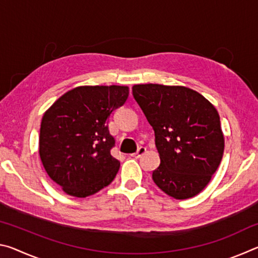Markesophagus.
<instances>
[{"label":"esophagus","mask_w":258,"mask_h":258,"mask_svg":"<svg viewBox=\"0 0 258 258\" xmlns=\"http://www.w3.org/2000/svg\"><path fill=\"white\" fill-rule=\"evenodd\" d=\"M146 148L145 147H140L139 149H138V151L135 152V154H133V155H131L132 157H134V158H140V157H141L143 154H145L146 152Z\"/></svg>","instance_id":"esophagus-1"}]
</instances>
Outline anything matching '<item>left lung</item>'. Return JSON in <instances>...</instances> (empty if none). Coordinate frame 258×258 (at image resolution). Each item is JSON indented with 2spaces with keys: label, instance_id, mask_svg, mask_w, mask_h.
I'll use <instances>...</instances> for the list:
<instances>
[{
  "label": "left lung",
  "instance_id": "1",
  "mask_svg": "<svg viewBox=\"0 0 258 258\" xmlns=\"http://www.w3.org/2000/svg\"><path fill=\"white\" fill-rule=\"evenodd\" d=\"M133 97L155 131L160 165L152 180L175 199L197 196L220 165L224 135L208 100L185 86L138 84Z\"/></svg>",
  "mask_w": 258,
  "mask_h": 258
}]
</instances>
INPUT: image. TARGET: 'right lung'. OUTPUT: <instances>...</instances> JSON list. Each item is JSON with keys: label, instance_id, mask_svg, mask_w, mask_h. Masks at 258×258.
I'll list each match as a JSON object with an SVG mask.
<instances>
[{"label": "right lung", "instance_id": "obj_1", "mask_svg": "<svg viewBox=\"0 0 258 258\" xmlns=\"http://www.w3.org/2000/svg\"><path fill=\"white\" fill-rule=\"evenodd\" d=\"M128 86H78L44 112L40 157L47 175L67 195L85 198L110 184L119 160L108 130L110 113L126 102Z\"/></svg>", "mask_w": 258, "mask_h": 258}]
</instances>
